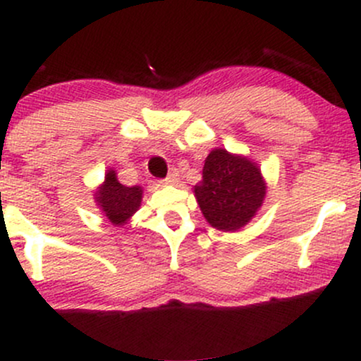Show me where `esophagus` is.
Listing matches in <instances>:
<instances>
[{"label":"esophagus","mask_w":361,"mask_h":361,"mask_svg":"<svg viewBox=\"0 0 361 361\" xmlns=\"http://www.w3.org/2000/svg\"><path fill=\"white\" fill-rule=\"evenodd\" d=\"M178 169H171V171H169V175L164 178V183L166 185H175L176 181H178Z\"/></svg>","instance_id":"1"}]
</instances>
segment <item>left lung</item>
Instances as JSON below:
<instances>
[{
    "instance_id": "8db88e82",
    "label": "left lung",
    "mask_w": 361,
    "mask_h": 361,
    "mask_svg": "<svg viewBox=\"0 0 361 361\" xmlns=\"http://www.w3.org/2000/svg\"><path fill=\"white\" fill-rule=\"evenodd\" d=\"M267 186L259 168L246 157L215 149L207 156L195 197L202 214L221 231L241 229L263 204Z\"/></svg>"
}]
</instances>
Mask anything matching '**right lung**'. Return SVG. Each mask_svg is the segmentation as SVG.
I'll list each match as a JSON object with an SVG mask.
<instances>
[{
  "mask_svg": "<svg viewBox=\"0 0 361 361\" xmlns=\"http://www.w3.org/2000/svg\"><path fill=\"white\" fill-rule=\"evenodd\" d=\"M98 205L110 222L123 224L139 209L142 190L139 186H123L118 183L115 171H109L105 176V183L97 193Z\"/></svg>",
  "mask_w": 361,
  "mask_h": 361,
  "instance_id": "obj_1",
  "label": "right lung"
}]
</instances>
